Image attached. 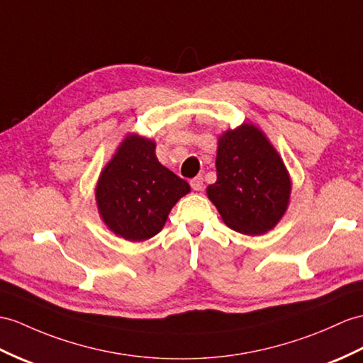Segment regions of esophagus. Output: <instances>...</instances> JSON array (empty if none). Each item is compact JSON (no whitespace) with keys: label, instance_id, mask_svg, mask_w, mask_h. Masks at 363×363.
<instances>
[{"label":"esophagus","instance_id":"esophagus-1","mask_svg":"<svg viewBox=\"0 0 363 363\" xmlns=\"http://www.w3.org/2000/svg\"><path fill=\"white\" fill-rule=\"evenodd\" d=\"M191 188L194 191H201L203 189V179H201V177H196V179L191 180Z\"/></svg>","mask_w":363,"mask_h":363}]
</instances>
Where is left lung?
I'll list each match as a JSON object with an SVG mask.
<instances>
[{"instance_id": "1", "label": "left lung", "mask_w": 363, "mask_h": 363, "mask_svg": "<svg viewBox=\"0 0 363 363\" xmlns=\"http://www.w3.org/2000/svg\"><path fill=\"white\" fill-rule=\"evenodd\" d=\"M217 182L206 188L228 228L246 235L271 231L289 206L291 177L277 149L252 123L217 140Z\"/></svg>"}]
</instances>
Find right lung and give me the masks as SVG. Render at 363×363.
<instances>
[{"label": "right lung", "instance_id": "right-lung-1", "mask_svg": "<svg viewBox=\"0 0 363 363\" xmlns=\"http://www.w3.org/2000/svg\"><path fill=\"white\" fill-rule=\"evenodd\" d=\"M189 192L188 182L158 162L154 140L128 134L100 172L95 201L109 231L145 242L162 231L175 203Z\"/></svg>", "mask_w": 363, "mask_h": 363}]
</instances>
